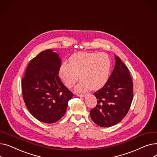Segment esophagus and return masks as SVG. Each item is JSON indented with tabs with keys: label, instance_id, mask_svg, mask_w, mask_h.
Instances as JSON below:
<instances>
[{
	"label": "esophagus",
	"instance_id": "34e87169",
	"mask_svg": "<svg viewBox=\"0 0 157 157\" xmlns=\"http://www.w3.org/2000/svg\"><path fill=\"white\" fill-rule=\"evenodd\" d=\"M76 95L79 97H84L85 96V95L83 94H76Z\"/></svg>",
	"mask_w": 157,
	"mask_h": 157
}]
</instances>
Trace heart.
Returning <instances> with one entry per match:
<instances>
[{"label": "heart", "instance_id": "heart-1", "mask_svg": "<svg viewBox=\"0 0 157 157\" xmlns=\"http://www.w3.org/2000/svg\"><path fill=\"white\" fill-rule=\"evenodd\" d=\"M111 60L108 55L101 53L82 52L70 57L69 64L62 63L59 74L65 85L72 87L79 78L78 91H85L90 87L96 90L103 86L108 79Z\"/></svg>", "mask_w": 157, "mask_h": 157}]
</instances>
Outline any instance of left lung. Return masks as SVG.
Masks as SVG:
<instances>
[{
	"instance_id": "obj_1",
	"label": "left lung",
	"mask_w": 157,
	"mask_h": 157,
	"mask_svg": "<svg viewBox=\"0 0 157 157\" xmlns=\"http://www.w3.org/2000/svg\"><path fill=\"white\" fill-rule=\"evenodd\" d=\"M114 69L104 86L94 95L97 104L90 110V117L101 127L120 122L127 115L133 99V83L127 66L115 55Z\"/></svg>"
}]
</instances>
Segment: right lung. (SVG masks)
Masks as SVG:
<instances>
[{
	"mask_svg": "<svg viewBox=\"0 0 157 157\" xmlns=\"http://www.w3.org/2000/svg\"><path fill=\"white\" fill-rule=\"evenodd\" d=\"M60 65L59 54L46 49L30 60L22 78L25 104L41 122L53 123L61 119L73 97L59 76Z\"/></svg>",
	"mask_w": 157,
	"mask_h": 157,
	"instance_id": "right-lung-1",
	"label": "right lung"
}]
</instances>
